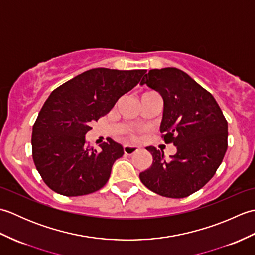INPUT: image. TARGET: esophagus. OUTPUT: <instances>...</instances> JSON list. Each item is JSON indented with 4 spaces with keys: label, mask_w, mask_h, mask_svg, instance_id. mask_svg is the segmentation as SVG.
I'll use <instances>...</instances> for the list:
<instances>
[{
    "label": "esophagus",
    "mask_w": 255,
    "mask_h": 255,
    "mask_svg": "<svg viewBox=\"0 0 255 255\" xmlns=\"http://www.w3.org/2000/svg\"><path fill=\"white\" fill-rule=\"evenodd\" d=\"M138 150L139 149L137 147H134V145H128V144L124 145V153L127 155H131L133 153H136Z\"/></svg>",
    "instance_id": "1"
}]
</instances>
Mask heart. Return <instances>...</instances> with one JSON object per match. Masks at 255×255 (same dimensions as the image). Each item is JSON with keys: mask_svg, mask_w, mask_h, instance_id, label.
<instances>
[{"mask_svg": "<svg viewBox=\"0 0 255 255\" xmlns=\"http://www.w3.org/2000/svg\"><path fill=\"white\" fill-rule=\"evenodd\" d=\"M130 137H131V138H134V136H133V134H132V133H130Z\"/></svg>", "mask_w": 255, "mask_h": 255, "instance_id": "obj_1", "label": "heart"}]
</instances>
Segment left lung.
Masks as SVG:
<instances>
[{
    "label": "left lung",
    "instance_id": "8db88e82",
    "mask_svg": "<svg viewBox=\"0 0 255 255\" xmlns=\"http://www.w3.org/2000/svg\"><path fill=\"white\" fill-rule=\"evenodd\" d=\"M141 84L161 94L164 102L160 131L165 143L177 151L170 160L154 147H147L152 164L139 174L150 191L170 198H184L207 184L228 148V123L207 90L182 70L153 69Z\"/></svg>",
    "mask_w": 255,
    "mask_h": 255
}]
</instances>
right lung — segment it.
<instances>
[{
  "mask_svg": "<svg viewBox=\"0 0 255 255\" xmlns=\"http://www.w3.org/2000/svg\"><path fill=\"white\" fill-rule=\"evenodd\" d=\"M145 72L96 68L52 91L32 126L31 147L36 169L53 192L82 196L107 183L124 149L108 138L97 152L85 144V134Z\"/></svg>",
  "mask_w": 255,
  "mask_h": 255,
  "instance_id": "1",
  "label": "right lung"
}]
</instances>
